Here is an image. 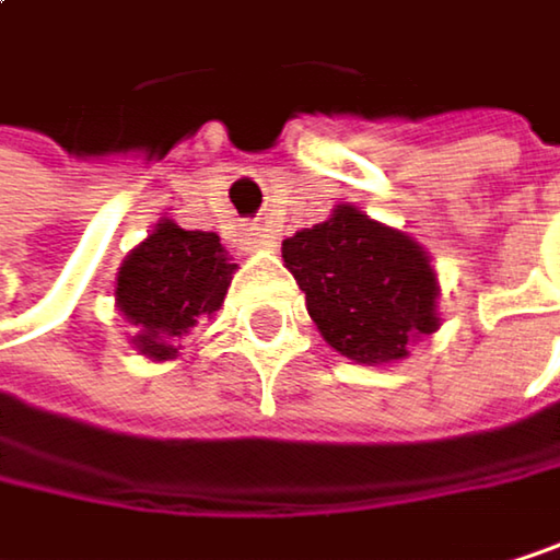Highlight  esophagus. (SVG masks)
<instances>
[{
	"instance_id": "1",
	"label": "esophagus",
	"mask_w": 560,
	"mask_h": 560,
	"mask_svg": "<svg viewBox=\"0 0 560 560\" xmlns=\"http://www.w3.org/2000/svg\"><path fill=\"white\" fill-rule=\"evenodd\" d=\"M248 245L268 252V248H275V235L268 229H248Z\"/></svg>"
}]
</instances>
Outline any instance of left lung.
<instances>
[{
  "mask_svg": "<svg viewBox=\"0 0 560 560\" xmlns=\"http://www.w3.org/2000/svg\"><path fill=\"white\" fill-rule=\"evenodd\" d=\"M322 338L358 365H392L438 331V278L428 252L354 206L282 242Z\"/></svg>",
  "mask_w": 560,
  "mask_h": 560,
  "instance_id": "obj_1",
  "label": "left lung"
}]
</instances>
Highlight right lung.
I'll return each mask as SVG.
<instances>
[{
  "mask_svg": "<svg viewBox=\"0 0 560 560\" xmlns=\"http://www.w3.org/2000/svg\"><path fill=\"white\" fill-rule=\"evenodd\" d=\"M235 265L215 232H185L162 219L115 275V305L132 325V345L152 362L178 354L175 338L225 302Z\"/></svg>",
  "mask_w": 560,
  "mask_h": 560,
  "instance_id": "1",
  "label": "right lung"
}]
</instances>
